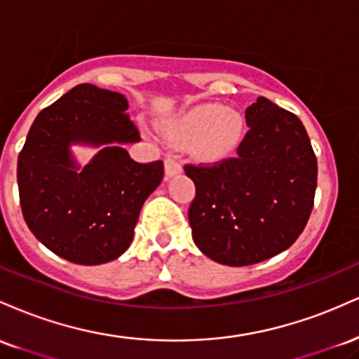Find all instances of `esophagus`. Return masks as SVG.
Wrapping results in <instances>:
<instances>
[{"label":"esophagus","mask_w":359,"mask_h":359,"mask_svg":"<svg viewBox=\"0 0 359 359\" xmlns=\"http://www.w3.org/2000/svg\"><path fill=\"white\" fill-rule=\"evenodd\" d=\"M180 172H182V165L177 162L175 156L168 155L165 158V177H167V179H170V177L180 174Z\"/></svg>","instance_id":"34e87169"}]
</instances>
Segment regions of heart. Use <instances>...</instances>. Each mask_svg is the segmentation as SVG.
<instances>
[{
	"mask_svg": "<svg viewBox=\"0 0 359 359\" xmlns=\"http://www.w3.org/2000/svg\"><path fill=\"white\" fill-rule=\"evenodd\" d=\"M162 131L174 145H191V154L203 162H219L236 150L245 133L240 111L216 102L197 104L168 119Z\"/></svg>",
	"mask_w": 359,
	"mask_h": 359,
	"instance_id": "b5f03b06",
	"label": "heart"
}]
</instances>
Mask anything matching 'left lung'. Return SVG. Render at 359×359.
<instances>
[{"label":"left lung","mask_w":359,"mask_h":359,"mask_svg":"<svg viewBox=\"0 0 359 359\" xmlns=\"http://www.w3.org/2000/svg\"><path fill=\"white\" fill-rule=\"evenodd\" d=\"M245 118L250 130L234 158L184 167L196 184L192 240L205 257L229 266L290 248L306 228L317 187L314 150L294 113L258 97Z\"/></svg>","instance_id":"1"}]
</instances>
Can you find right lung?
<instances>
[{
	"instance_id": "obj_1",
	"label": "right lung",
	"mask_w": 359,
	"mask_h": 359,
	"mask_svg": "<svg viewBox=\"0 0 359 359\" xmlns=\"http://www.w3.org/2000/svg\"><path fill=\"white\" fill-rule=\"evenodd\" d=\"M123 94L79 84L40 111L18 155L25 221L40 243L77 265L121 257L142 205L163 179L162 160L138 163L125 150L140 133ZM98 148L81 168L70 147Z\"/></svg>"
}]
</instances>
